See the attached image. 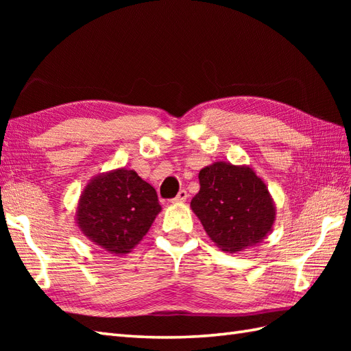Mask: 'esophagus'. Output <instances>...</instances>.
Wrapping results in <instances>:
<instances>
[{"label": "esophagus", "mask_w": 351, "mask_h": 351, "mask_svg": "<svg viewBox=\"0 0 351 351\" xmlns=\"http://www.w3.org/2000/svg\"><path fill=\"white\" fill-rule=\"evenodd\" d=\"M187 197H189V193L185 191V190H181L180 193H178V196L171 200V202L173 204H181V202H185V200H187Z\"/></svg>", "instance_id": "34e87169"}]
</instances>
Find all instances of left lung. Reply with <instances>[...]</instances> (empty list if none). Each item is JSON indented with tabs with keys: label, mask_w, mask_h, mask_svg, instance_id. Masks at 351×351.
<instances>
[{
	"label": "left lung",
	"mask_w": 351,
	"mask_h": 351,
	"mask_svg": "<svg viewBox=\"0 0 351 351\" xmlns=\"http://www.w3.org/2000/svg\"><path fill=\"white\" fill-rule=\"evenodd\" d=\"M199 182L200 190L190 206L220 250L241 252L271 232L274 200L250 166L215 161L199 171Z\"/></svg>",
	"instance_id": "left-lung-1"
}]
</instances>
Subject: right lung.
<instances>
[{
  "label": "right lung",
  "mask_w": 351,
  "mask_h": 351,
  "mask_svg": "<svg viewBox=\"0 0 351 351\" xmlns=\"http://www.w3.org/2000/svg\"><path fill=\"white\" fill-rule=\"evenodd\" d=\"M160 213L152 185L137 171L119 167L87 182L78 200L75 223L87 240L121 256L143 240Z\"/></svg>",
  "instance_id": "obj_1"
}]
</instances>
